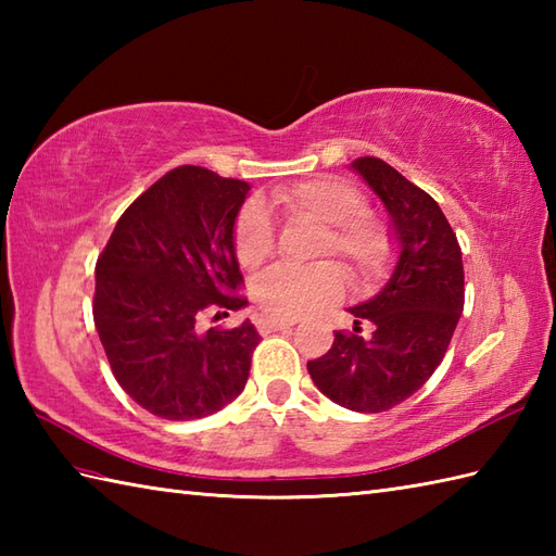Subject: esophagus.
Here are the masks:
<instances>
[{
    "instance_id": "34e87169",
    "label": "esophagus",
    "mask_w": 556,
    "mask_h": 556,
    "mask_svg": "<svg viewBox=\"0 0 556 556\" xmlns=\"http://www.w3.org/2000/svg\"><path fill=\"white\" fill-rule=\"evenodd\" d=\"M260 334H269V332H285V329H291V323H281V320H269V317H263L257 320Z\"/></svg>"
}]
</instances>
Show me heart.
<instances>
[{"mask_svg":"<svg viewBox=\"0 0 556 556\" xmlns=\"http://www.w3.org/2000/svg\"><path fill=\"white\" fill-rule=\"evenodd\" d=\"M267 207L289 219H305L323 227L315 257L339 255L358 287L380 281L394 260V236L387 224L365 215V198L351 184L329 179L299 181L277 188ZM275 236L263 205L245 203L233 222V253L243 267H255L271 253ZM344 293V271L332 263L315 267H271L260 275L253 296L271 320H301L339 301Z\"/></svg>","mask_w":556,"mask_h":556,"instance_id":"1","label":"heart"}]
</instances>
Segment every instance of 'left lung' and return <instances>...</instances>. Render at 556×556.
<instances>
[{
    "mask_svg": "<svg viewBox=\"0 0 556 556\" xmlns=\"http://www.w3.org/2000/svg\"><path fill=\"white\" fill-rule=\"evenodd\" d=\"M351 169L368 184L392 222L396 265L387 285L349 308L353 332H337L325 356L308 361L315 387L334 404L382 413L430 380L464 313V260L444 212L384 160L358 157ZM370 321L374 334L361 338Z\"/></svg>",
    "mask_w": 556,
    "mask_h": 556,
    "instance_id": "left-lung-1",
    "label": "left lung"
}]
</instances>
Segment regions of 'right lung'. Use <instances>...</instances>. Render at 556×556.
Returning <instances> with one entry per match:
<instances>
[{"instance_id":"obj_1","label":"right lung","mask_w":556,"mask_h":556,"mask_svg":"<svg viewBox=\"0 0 556 556\" xmlns=\"http://www.w3.org/2000/svg\"><path fill=\"white\" fill-rule=\"evenodd\" d=\"M251 186L205 167H176L138 195L96 265L92 317L112 372L164 420L212 416L243 392L257 329H200L248 303L233 222Z\"/></svg>"}]
</instances>
